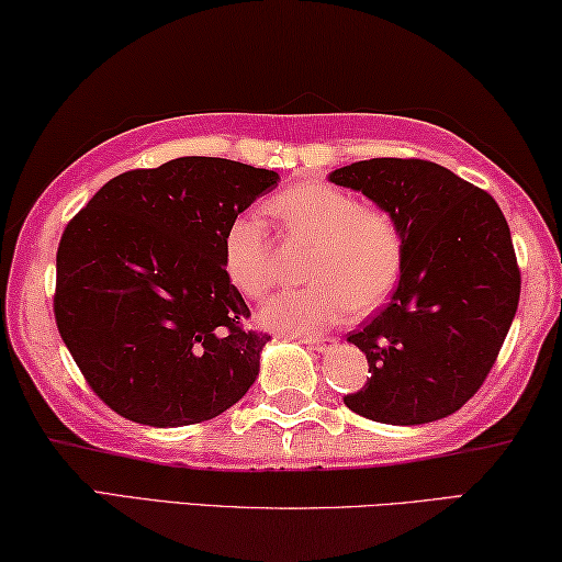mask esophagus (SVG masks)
<instances>
[{
  "mask_svg": "<svg viewBox=\"0 0 562 562\" xmlns=\"http://www.w3.org/2000/svg\"><path fill=\"white\" fill-rule=\"evenodd\" d=\"M303 346L311 348V350H318V352H326V350H333L338 346L336 338H303L301 340Z\"/></svg>",
  "mask_w": 562,
  "mask_h": 562,
  "instance_id": "34e87169",
  "label": "esophagus"
}]
</instances>
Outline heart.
I'll list each match as a JSON object with an SVG mask.
<instances>
[{
	"label": "heart",
	"instance_id": "1",
	"mask_svg": "<svg viewBox=\"0 0 562 562\" xmlns=\"http://www.w3.org/2000/svg\"><path fill=\"white\" fill-rule=\"evenodd\" d=\"M266 210L296 241L313 244L303 289H286L263 303L259 321L289 336H313L348 313L378 308L405 269V232L385 206L362 204L328 182L306 180L273 194ZM222 263L232 286L261 299L273 283V249L259 216H234L222 241Z\"/></svg>",
	"mask_w": 562,
	"mask_h": 562
}]
</instances>
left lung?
<instances>
[{
	"instance_id": "8db88e82",
	"label": "left lung",
	"mask_w": 562,
	"mask_h": 562,
	"mask_svg": "<svg viewBox=\"0 0 562 562\" xmlns=\"http://www.w3.org/2000/svg\"><path fill=\"white\" fill-rule=\"evenodd\" d=\"M405 232L392 301L348 340L370 378L342 397L382 425H425L467 405L494 368L520 299V269L494 196L429 160L372 157L330 172Z\"/></svg>"
}]
</instances>
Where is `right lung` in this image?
I'll list each match as a JSON object with an SVG mask.
<instances>
[{"label": "right lung", "mask_w": 562, "mask_h": 562, "mask_svg": "<svg viewBox=\"0 0 562 562\" xmlns=\"http://www.w3.org/2000/svg\"><path fill=\"white\" fill-rule=\"evenodd\" d=\"M279 175L177 157L113 177L64 229L54 316L91 390L147 427L206 422L239 402L271 336L226 279V226Z\"/></svg>", "instance_id": "add662e5"}]
</instances>
